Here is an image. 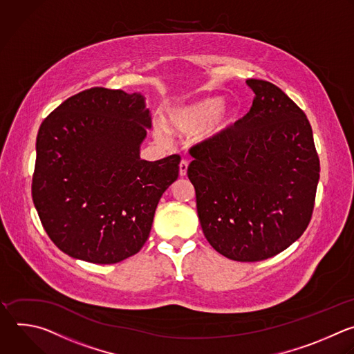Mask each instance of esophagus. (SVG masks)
<instances>
[{"instance_id":"1","label":"esophagus","mask_w":354,"mask_h":354,"mask_svg":"<svg viewBox=\"0 0 354 354\" xmlns=\"http://www.w3.org/2000/svg\"><path fill=\"white\" fill-rule=\"evenodd\" d=\"M187 170H188V160H187V159H183V160L180 162V176H181V177L187 176Z\"/></svg>"}]
</instances>
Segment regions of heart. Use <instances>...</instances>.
<instances>
[{"label": "heart", "instance_id": "b5f03b06", "mask_svg": "<svg viewBox=\"0 0 354 354\" xmlns=\"http://www.w3.org/2000/svg\"><path fill=\"white\" fill-rule=\"evenodd\" d=\"M223 107V99L214 96V97H205L189 103L187 106L174 109L170 113V125L174 131L183 133H191L206 128L209 124V131H219L225 122L223 118L216 117L219 115ZM217 120H215L214 118Z\"/></svg>", "mask_w": 354, "mask_h": 354}]
</instances>
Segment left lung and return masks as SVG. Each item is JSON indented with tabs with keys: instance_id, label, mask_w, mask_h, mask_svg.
I'll return each mask as SVG.
<instances>
[{
	"instance_id": "left-lung-1",
	"label": "left lung",
	"mask_w": 354,
	"mask_h": 354,
	"mask_svg": "<svg viewBox=\"0 0 354 354\" xmlns=\"http://www.w3.org/2000/svg\"><path fill=\"white\" fill-rule=\"evenodd\" d=\"M250 111L189 149L202 232L218 252L257 262L290 247L307 229L319 158L304 111L276 85L248 80Z\"/></svg>"
}]
</instances>
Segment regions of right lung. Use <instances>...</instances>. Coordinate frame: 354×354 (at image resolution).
Returning <instances> with one entry per match:
<instances>
[{
  "label": "right lung",
  "instance_id": "add662e5",
  "mask_svg": "<svg viewBox=\"0 0 354 354\" xmlns=\"http://www.w3.org/2000/svg\"><path fill=\"white\" fill-rule=\"evenodd\" d=\"M152 124L139 93L91 88L41 122L32 198L50 240L92 263H117L147 243L160 196L178 177L180 155L140 160Z\"/></svg>",
  "mask_w": 354,
  "mask_h": 354
}]
</instances>
